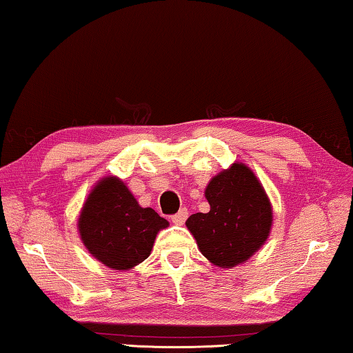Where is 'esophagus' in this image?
I'll list each match as a JSON object with an SVG mask.
<instances>
[{
	"label": "esophagus",
	"mask_w": 353,
	"mask_h": 353,
	"mask_svg": "<svg viewBox=\"0 0 353 353\" xmlns=\"http://www.w3.org/2000/svg\"><path fill=\"white\" fill-rule=\"evenodd\" d=\"M186 219H188V210L186 208H181L176 214L172 216V222H173V224H176V225H183L184 221H186Z\"/></svg>",
	"instance_id": "obj_1"
}]
</instances>
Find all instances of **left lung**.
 I'll return each mask as SVG.
<instances>
[{"label": "left lung", "mask_w": 353, "mask_h": 353, "mask_svg": "<svg viewBox=\"0 0 353 353\" xmlns=\"http://www.w3.org/2000/svg\"><path fill=\"white\" fill-rule=\"evenodd\" d=\"M205 197L208 213L191 214L186 221L199 251L219 268L248 262L273 227V207L256 173L243 162H233L211 178Z\"/></svg>", "instance_id": "1"}]
</instances>
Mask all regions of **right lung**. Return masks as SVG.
Wrapping results in <instances>:
<instances>
[{"instance_id":"right-lung-1","label":"right lung","mask_w":353,"mask_h":353,"mask_svg":"<svg viewBox=\"0 0 353 353\" xmlns=\"http://www.w3.org/2000/svg\"><path fill=\"white\" fill-rule=\"evenodd\" d=\"M169 221L143 208L118 176L101 178L83 202L77 219L80 240L102 265L128 271L150 256Z\"/></svg>"}]
</instances>
